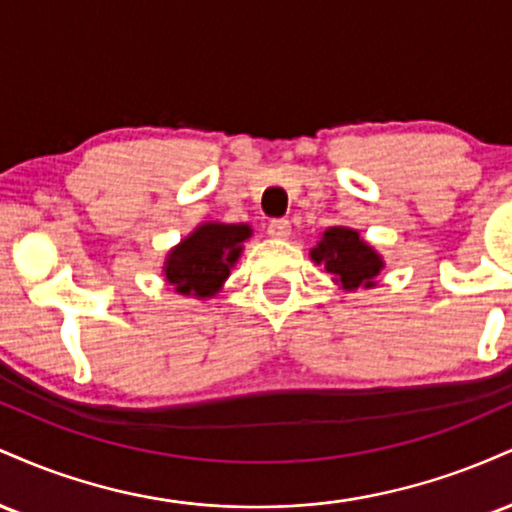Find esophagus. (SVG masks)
I'll return each instance as SVG.
<instances>
[{"label":"esophagus","mask_w":512,"mask_h":512,"mask_svg":"<svg viewBox=\"0 0 512 512\" xmlns=\"http://www.w3.org/2000/svg\"><path fill=\"white\" fill-rule=\"evenodd\" d=\"M267 233L272 238H276V240H286V238L291 236V223L286 221V219H274L272 223H269Z\"/></svg>","instance_id":"esophagus-1"}]
</instances>
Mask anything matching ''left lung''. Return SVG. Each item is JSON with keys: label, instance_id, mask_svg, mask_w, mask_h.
Wrapping results in <instances>:
<instances>
[{"label": "left lung", "instance_id": "obj_1", "mask_svg": "<svg viewBox=\"0 0 512 512\" xmlns=\"http://www.w3.org/2000/svg\"><path fill=\"white\" fill-rule=\"evenodd\" d=\"M310 260L325 264L334 284L344 291L375 289L378 274L385 269L383 255L349 226L327 228L310 250Z\"/></svg>", "mask_w": 512, "mask_h": 512}]
</instances>
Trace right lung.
Wrapping results in <instances>:
<instances>
[{
  "label": "right lung",
  "instance_id": "obj_1",
  "mask_svg": "<svg viewBox=\"0 0 512 512\" xmlns=\"http://www.w3.org/2000/svg\"><path fill=\"white\" fill-rule=\"evenodd\" d=\"M250 236L252 226L248 223H199L195 231L168 250L163 276L180 296H192L197 301L214 298L231 276Z\"/></svg>",
  "mask_w": 512,
  "mask_h": 512
}]
</instances>
